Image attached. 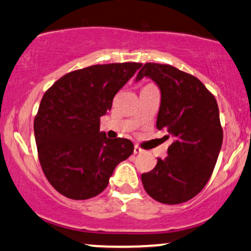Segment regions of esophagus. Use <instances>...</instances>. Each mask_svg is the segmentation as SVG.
<instances>
[{
	"label": "esophagus",
	"mask_w": 251,
	"mask_h": 251,
	"mask_svg": "<svg viewBox=\"0 0 251 251\" xmlns=\"http://www.w3.org/2000/svg\"><path fill=\"white\" fill-rule=\"evenodd\" d=\"M141 152H143V150L141 149L138 146H135L134 147V154H141Z\"/></svg>",
	"instance_id": "esophagus-1"
}]
</instances>
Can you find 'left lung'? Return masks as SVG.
Listing matches in <instances>:
<instances>
[{"instance_id": "left-lung-1", "label": "left lung", "mask_w": 251, "mask_h": 251, "mask_svg": "<svg viewBox=\"0 0 251 251\" xmlns=\"http://www.w3.org/2000/svg\"><path fill=\"white\" fill-rule=\"evenodd\" d=\"M149 77L161 90L156 126L173 137L168 156L142 174L149 196L164 204L189 201L210 178L223 141L216 100L204 84L177 68L146 63L135 81Z\"/></svg>"}]
</instances>
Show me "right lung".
Segmentation results:
<instances>
[{
    "label": "right lung",
    "instance_id": "1",
    "mask_svg": "<svg viewBox=\"0 0 251 251\" xmlns=\"http://www.w3.org/2000/svg\"><path fill=\"white\" fill-rule=\"evenodd\" d=\"M142 63L96 64L75 70L46 91L34 120L41 167L58 193L88 200L107 188L120 162L134 151L126 138H108L100 119Z\"/></svg>",
    "mask_w": 251,
    "mask_h": 251
}]
</instances>
